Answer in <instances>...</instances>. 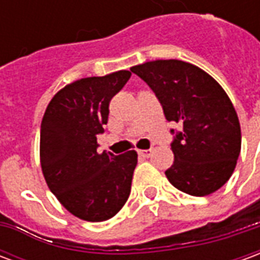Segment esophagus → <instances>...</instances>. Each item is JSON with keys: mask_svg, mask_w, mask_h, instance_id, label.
Masks as SVG:
<instances>
[{"mask_svg": "<svg viewBox=\"0 0 260 260\" xmlns=\"http://www.w3.org/2000/svg\"><path fill=\"white\" fill-rule=\"evenodd\" d=\"M139 156L143 158H149L152 156V149H146V150H139Z\"/></svg>", "mask_w": 260, "mask_h": 260, "instance_id": "esophagus-1", "label": "esophagus"}]
</instances>
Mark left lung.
Returning a JSON list of instances; mask_svg holds the SVG:
<instances>
[{"label":"left lung","instance_id":"1","mask_svg":"<svg viewBox=\"0 0 260 260\" xmlns=\"http://www.w3.org/2000/svg\"><path fill=\"white\" fill-rule=\"evenodd\" d=\"M156 94L171 129L174 164L166 171L173 185L192 196L217 191L230 180L241 152L240 121L233 103L212 76L178 59L132 67Z\"/></svg>","mask_w":260,"mask_h":260}]
</instances>
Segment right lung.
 Listing matches in <instances>:
<instances>
[{
	"instance_id": "obj_1",
	"label": "right lung",
	"mask_w": 260,
	"mask_h": 260,
	"mask_svg": "<svg viewBox=\"0 0 260 260\" xmlns=\"http://www.w3.org/2000/svg\"><path fill=\"white\" fill-rule=\"evenodd\" d=\"M129 71L83 78L67 85L47 106L40 129V161L50 191L86 221H104L121 210L131 193L138 154L97 152V135L108 121L110 100Z\"/></svg>"
}]
</instances>
